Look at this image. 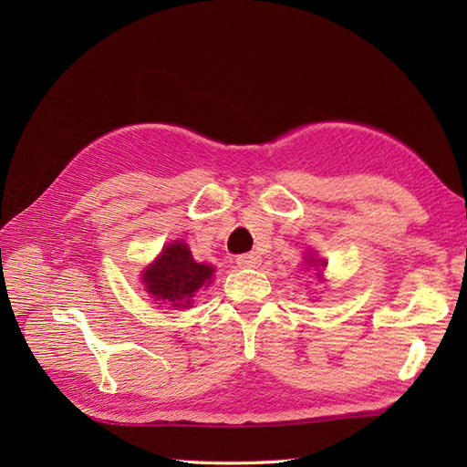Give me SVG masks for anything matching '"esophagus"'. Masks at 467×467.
I'll list each match as a JSON object with an SVG mask.
<instances>
[{
    "label": "esophagus",
    "mask_w": 467,
    "mask_h": 467,
    "mask_svg": "<svg viewBox=\"0 0 467 467\" xmlns=\"http://www.w3.org/2000/svg\"><path fill=\"white\" fill-rule=\"evenodd\" d=\"M237 265L242 268H255L261 265V255L259 253H245V255L237 257Z\"/></svg>",
    "instance_id": "34e87169"
}]
</instances>
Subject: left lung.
Here are the masks:
<instances>
[{
    "label": "left lung",
    "mask_w": 467,
    "mask_h": 467,
    "mask_svg": "<svg viewBox=\"0 0 467 467\" xmlns=\"http://www.w3.org/2000/svg\"><path fill=\"white\" fill-rule=\"evenodd\" d=\"M306 259H307L309 265H314V266H317V265H319V266H325V265H327V263H325V259H316V257H312V253H307ZM316 275L321 278V273H316Z\"/></svg>",
    "instance_id": "obj_1"
}]
</instances>
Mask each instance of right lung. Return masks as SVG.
<instances>
[{"label":"right lung","mask_w":467,"mask_h":467,"mask_svg":"<svg viewBox=\"0 0 467 467\" xmlns=\"http://www.w3.org/2000/svg\"><path fill=\"white\" fill-rule=\"evenodd\" d=\"M212 273L214 266L196 263L185 242H173L142 273V282L155 302L189 307L192 296L212 282Z\"/></svg>","instance_id":"obj_1"}]
</instances>
